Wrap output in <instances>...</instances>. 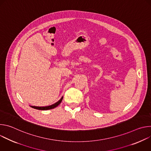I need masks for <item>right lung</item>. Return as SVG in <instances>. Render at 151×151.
<instances>
[{
    "mask_svg": "<svg viewBox=\"0 0 151 151\" xmlns=\"http://www.w3.org/2000/svg\"><path fill=\"white\" fill-rule=\"evenodd\" d=\"M63 97H62L57 102L53 104H51L50 106H42V107H39V106H30L32 108H34L35 109H37V110H42V111H47V110H49V109H52L55 108V107L58 106L60 103L62 101Z\"/></svg>",
    "mask_w": 151,
    "mask_h": 151,
    "instance_id": "obj_1",
    "label": "right lung"
}]
</instances>
